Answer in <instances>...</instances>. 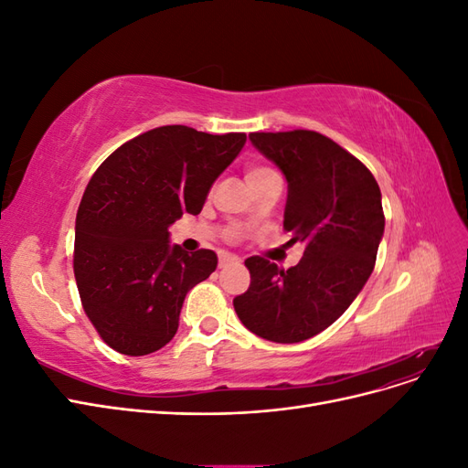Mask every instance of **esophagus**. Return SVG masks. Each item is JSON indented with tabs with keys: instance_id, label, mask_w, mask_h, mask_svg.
I'll return each mask as SVG.
<instances>
[{
	"instance_id": "esophagus-1",
	"label": "esophagus",
	"mask_w": 468,
	"mask_h": 468,
	"mask_svg": "<svg viewBox=\"0 0 468 468\" xmlns=\"http://www.w3.org/2000/svg\"><path fill=\"white\" fill-rule=\"evenodd\" d=\"M238 261H239V258L234 256V253L224 251V253H220V258H218V267H226V265H232V263H238Z\"/></svg>"
}]
</instances>
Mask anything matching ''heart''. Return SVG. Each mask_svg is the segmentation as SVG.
Masks as SVG:
<instances>
[{
  "mask_svg": "<svg viewBox=\"0 0 468 468\" xmlns=\"http://www.w3.org/2000/svg\"><path fill=\"white\" fill-rule=\"evenodd\" d=\"M271 177H279L271 167L267 165H250L246 169V179L250 186H256V183L260 181H265V179H271Z\"/></svg>",
  "mask_w": 468,
  "mask_h": 468,
  "instance_id": "b5f03b06",
  "label": "heart"
}]
</instances>
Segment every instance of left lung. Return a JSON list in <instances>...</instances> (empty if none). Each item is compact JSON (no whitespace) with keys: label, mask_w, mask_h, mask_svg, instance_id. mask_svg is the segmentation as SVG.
<instances>
[{"label":"left lung","mask_w":468,"mask_h":468,"mask_svg":"<svg viewBox=\"0 0 468 468\" xmlns=\"http://www.w3.org/2000/svg\"><path fill=\"white\" fill-rule=\"evenodd\" d=\"M250 140L287 179L282 229L304 253L289 269L248 258L251 282L234 308L256 335L299 344L342 316L371 277L385 234L380 189L356 155L320 133H251Z\"/></svg>","instance_id":"8db88e82"}]
</instances>
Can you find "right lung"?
<instances>
[{"instance_id":"1","label":"right lung","mask_w":468,"mask_h":468,"mask_svg":"<svg viewBox=\"0 0 468 468\" xmlns=\"http://www.w3.org/2000/svg\"><path fill=\"white\" fill-rule=\"evenodd\" d=\"M244 144V133L169 124L99 165L78 208L74 275L83 310L109 347L140 357L172 342L183 301L218 258L169 244V226L186 212L199 215Z\"/></svg>"}]
</instances>
